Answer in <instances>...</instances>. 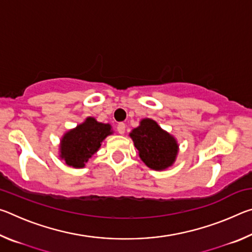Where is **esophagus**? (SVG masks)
<instances>
[{
  "label": "esophagus",
  "mask_w": 252,
  "mask_h": 252,
  "mask_svg": "<svg viewBox=\"0 0 252 252\" xmlns=\"http://www.w3.org/2000/svg\"><path fill=\"white\" fill-rule=\"evenodd\" d=\"M117 130H118V132L120 134H123L126 132V125L123 122H120L118 125V126H117Z\"/></svg>",
  "instance_id": "34e87169"
}]
</instances>
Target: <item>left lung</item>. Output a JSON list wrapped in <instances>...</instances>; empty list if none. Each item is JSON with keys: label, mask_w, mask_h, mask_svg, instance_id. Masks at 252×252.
Returning a JSON list of instances; mask_svg holds the SVG:
<instances>
[{"label": "left lung", "mask_w": 252, "mask_h": 252, "mask_svg": "<svg viewBox=\"0 0 252 252\" xmlns=\"http://www.w3.org/2000/svg\"><path fill=\"white\" fill-rule=\"evenodd\" d=\"M130 136L138 149L140 158L149 168L165 169L176 160L178 153L176 139L151 119H144L140 122V126L132 130Z\"/></svg>", "instance_id": "8db88e82"}]
</instances>
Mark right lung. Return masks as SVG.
Listing matches in <instances>:
<instances>
[{"mask_svg": "<svg viewBox=\"0 0 252 252\" xmlns=\"http://www.w3.org/2000/svg\"><path fill=\"white\" fill-rule=\"evenodd\" d=\"M112 133L111 126L88 118L85 122L67 132L61 141V155L70 167L82 168L101 147V142Z\"/></svg>", "mask_w": 252, "mask_h": 252, "instance_id": "obj_1", "label": "right lung"}]
</instances>
